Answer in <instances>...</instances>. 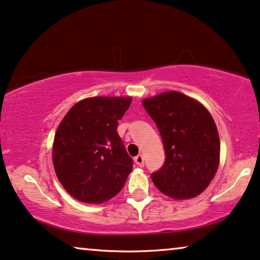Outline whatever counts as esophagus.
<instances>
[{"instance_id": "obj_1", "label": "esophagus", "mask_w": 260, "mask_h": 260, "mask_svg": "<svg viewBox=\"0 0 260 260\" xmlns=\"http://www.w3.org/2000/svg\"><path fill=\"white\" fill-rule=\"evenodd\" d=\"M134 162L137 164L138 166H144V156H142L141 154H139V155H137L134 158Z\"/></svg>"}]
</instances>
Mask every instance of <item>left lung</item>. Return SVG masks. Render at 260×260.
Returning <instances> with one entry per match:
<instances>
[{"label": "left lung", "instance_id": "1", "mask_svg": "<svg viewBox=\"0 0 260 260\" xmlns=\"http://www.w3.org/2000/svg\"><path fill=\"white\" fill-rule=\"evenodd\" d=\"M142 106L158 127L166 154L161 168L152 173L153 182L171 198H194L218 170L220 141L213 118L179 92L146 99Z\"/></svg>", "mask_w": 260, "mask_h": 260}]
</instances>
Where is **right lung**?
Segmentation results:
<instances>
[{
  "instance_id": "right-lung-1",
  "label": "right lung",
  "mask_w": 260,
  "mask_h": 260,
  "mask_svg": "<svg viewBox=\"0 0 260 260\" xmlns=\"http://www.w3.org/2000/svg\"><path fill=\"white\" fill-rule=\"evenodd\" d=\"M131 98H89L73 106L56 131L53 164L58 181L80 202L100 204L118 194L133 168L118 134Z\"/></svg>"
}]
</instances>
